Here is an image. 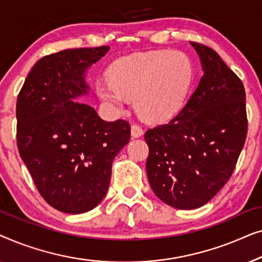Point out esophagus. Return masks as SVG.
<instances>
[{"label":"esophagus","mask_w":262,"mask_h":262,"mask_svg":"<svg viewBox=\"0 0 262 262\" xmlns=\"http://www.w3.org/2000/svg\"><path fill=\"white\" fill-rule=\"evenodd\" d=\"M131 136L132 138H139L143 136V128L137 124H132L131 126Z\"/></svg>","instance_id":"esophagus-1"}]
</instances>
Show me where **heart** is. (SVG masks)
Returning a JSON list of instances; mask_svg holds the SVG:
<instances>
[{
	"mask_svg": "<svg viewBox=\"0 0 262 262\" xmlns=\"http://www.w3.org/2000/svg\"><path fill=\"white\" fill-rule=\"evenodd\" d=\"M191 66L180 52L151 51L125 57L96 82L99 98L121 111L135 99L137 112L149 121L170 119L181 108L191 82Z\"/></svg>",
	"mask_w": 262,
	"mask_h": 262,
	"instance_id": "1",
	"label": "heart"
}]
</instances>
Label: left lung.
I'll return each mask as SVG.
<instances>
[{
  "label": "left lung",
  "instance_id": "left-lung-1",
  "mask_svg": "<svg viewBox=\"0 0 262 262\" xmlns=\"http://www.w3.org/2000/svg\"><path fill=\"white\" fill-rule=\"evenodd\" d=\"M191 45L204 71L198 87L174 119L144 135L150 187L179 210L198 209L221 191L247 137L242 81L212 49Z\"/></svg>",
  "mask_w": 262,
  "mask_h": 262
}]
</instances>
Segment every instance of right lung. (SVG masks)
Here are the masks:
<instances>
[{
  "label": "right lung",
  "instance_id": "add662e5",
  "mask_svg": "<svg viewBox=\"0 0 262 262\" xmlns=\"http://www.w3.org/2000/svg\"><path fill=\"white\" fill-rule=\"evenodd\" d=\"M108 46L64 50L39 59L16 102L20 156L39 193L58 211H91L105 198L112 163L130 141L127 121H105L76 99L87 95L88 68Z\"/></svg>",
  "mask_w": 262,
  "mask_h": 262
}]
</instances>
